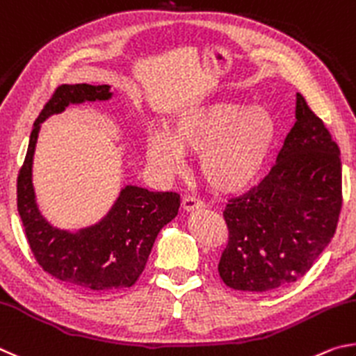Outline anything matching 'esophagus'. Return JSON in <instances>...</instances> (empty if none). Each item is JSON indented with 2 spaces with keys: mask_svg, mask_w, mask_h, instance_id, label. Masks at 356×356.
Here are the masks:
<instances>
[{
  "mask_svg": "<svg viewBox=\"0 0 356 356\" xmlns=\"http://www.w3.org/2000/svg\"><path fill=\"white\" fill-rule=\"evenodd\" d=\"M181 208L184 213H194V211L198 209H203L204 208V203L197 200L195 197H191V195H186L181 202Z\"/></svg>",
  "mask_w": 356,
  "mask_h": 356,
  "instance_id": "obj_1",
  "label": "esophagus"
}]
</instances>
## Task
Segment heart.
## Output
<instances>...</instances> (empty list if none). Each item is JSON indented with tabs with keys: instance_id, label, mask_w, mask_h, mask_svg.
Listing matches in <instances>:
<instances>
[{
	"instance_id": "b5f03b06",
	"label": "heart",
	"mask_w": 356,
	"mask_h": 356,
	"mask_svg": "<svg viewBox=\"0 0 356 356\" xmlns=\"http://www.w3.org/2000/svg\"><path fill=\"white\" fill-rule=\"evenodd\" d=\"M277 139V122L264 106L217 99L188 108L147 136L145 154L162 173H177L186 154H198V172L219 194H239L257 181Z\"/></svg>"
}]
</instances>
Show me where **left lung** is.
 Here are the masks:
<instances>
[{
    "mask_svg": "<svg viewBox=\"0 0 356 356\" xmlns=\"http://www.w3.org/2000/svg\"><path fill=\"white\" fill-rule=\"evenodd\" d=\"M341 152L297 93L296 123L277 164L245 197L229 200L228 245L219 273L236 291L267 292L297 282L334 236L342 204Z\"/></svg>",
    "mask_w": 356,
    "mask_h": 356,
    "instance_id": "obj_1",
    "label": "left lung"
}]
</instances>
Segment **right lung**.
<instances>
[{"label":"right lung","instance_id":"add662e5","mask_svg":"<svg viewBox=\"0 0 356 356\" xmlns=\"http://www.w3.org/2000/svg\"><path fill=\"white\" fill-rule=\"evenodd\" d=\"M111 86L62 84L34 122L23 167L17 179V208L37 263L73 288L109 292L133 286L162 228L178 214L179 195L139 186L122 188L102 220L70 232L49 223L40 213L33 184V161L42 123L70 104L108 102Z\"/></svg>","mask_w":356,"mask_h":356}]
</instances>
